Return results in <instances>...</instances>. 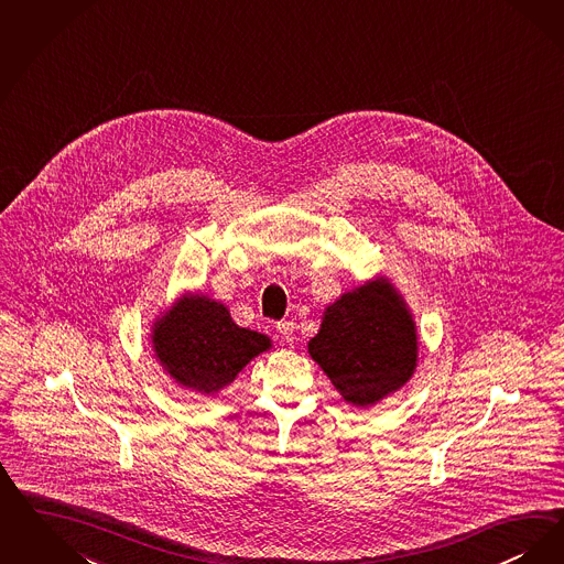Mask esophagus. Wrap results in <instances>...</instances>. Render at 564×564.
Wrapping results in <instances>:
<instances>
[{
  "label": "esophagus",
  "mask_w": 564,
  "mask_h": 564,
  "mask_svg": "<svg viewBox=\"0 0 564 564\" xmlns=\"http://www.w3.org/2000/svg\"><path fill=\"white\" fill-rule=\"evenodd\" d=\"M276 334L283 341H293V334H295V323L293 321H279L276 323Z\"/></svg>",
  "instance_id": "1"
}]
</instances>
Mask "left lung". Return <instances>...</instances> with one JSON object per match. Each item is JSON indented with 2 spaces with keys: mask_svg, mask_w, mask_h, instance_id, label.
<instances>
[{
  "mask_svg": "<svg viewBox=\"0 0 564 564\" xmlns=\"http://www.w3.org/2000/svg\"><path fill=\"white\" fill-rule=\"evenodd\" d=\"M308 352L346 403L376 405L415 371V323L401 293L376 279L327 306Z\"/></svg>",
  "mask_w": 564,
  "mask_h": 564,
  "instance_id": "1",
  "label": "left lung"
}]
</instances>
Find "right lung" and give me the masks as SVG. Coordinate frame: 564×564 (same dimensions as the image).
<instances>
[{"label":"right lung","mask_w":564,"mask_h":564,"mask_svg":"<svg viewBox=\"0 0 564 564\" xmlns=\"http://www.w3.org/2000/svg\"><path fill=\"white\" fill-rule=\"evenodd\" d=\"M269 348L264 334L239 327L225 304L202 293L184 295L153 325V350L163 369L202 394L223 390Z\"/></svg>","instance_id":"right-lung-1"}]
</instances>
